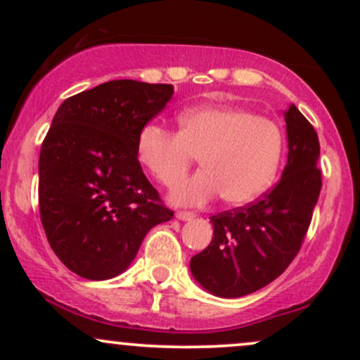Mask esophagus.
I'll return each instance as SVG.
<instances>
[{
  "label": "esophagus",
  "instance_id": "obj_1",
  "mask_svg": "<svg viewBox=\"0 0 360 360\" xmlns=\"http://www.w3.org/2000/svg\"><path fill=\"white\" fill-rule=\"evenodd\" d=\"M176 218H179V220H183V221H188V220H193L194 213H191V212H177Z\"/></svg>",
  "mask_w": 360,
  "mask_h": 360
}]
</instances>
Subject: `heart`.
<instances>
[{
	"label": "heart",
	"mask_w": 360,
	"mask_h": 360,
	"mask_svg": "<svg viewBox=\"0 0 360 360\" xmlns=\"http://www.w3.org/2000/svg\"><path fill=\"white\" fill-rule=\"evenodd\" d=\"M284 152L281 127L238 106H198L179 117V130L147 123L135 154L159 183L171 186L200 157L203 171L174 186L177 205H205L223 196L232 206L259 200L278 174Z\"/></svg>",
	"instance_id": "1"
}]
</instances>
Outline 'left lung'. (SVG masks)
<instances>
[{"label": "left lung", "instance_id": "obj_1", "mask_svg": "<svg viewBox=\"0 0 360 360\" xmlns=\"http://www.w3.org/2000/svg\"><path fill=\"white\" fill-rule=\"evenodd\" d=\"M288 164L254 203L213 214V238L191 259L194 279L214 296L240 298L267 286L296 257L320 196V142L295 105L284 111Z\"/></svg>", "mask_w": 360, "mask_h": 360}]
</instances>
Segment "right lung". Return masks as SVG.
Wrapping results in <instances>:
<instances>
[{"instance_id":"add662e5","label":"right lung","mask_w":360,"mask_h":360,"mask_svg":"<svg viewBox=\"0 0 360 360\" xmlns=\"http://www.w3.org/2000/svg\"><path fill=\"white\" fill-rule=\"evenodd\" d=\"M172 84L117 79L68 98L39 159V208L60 262L84 279L122 274L152 226L171 220L135 154L139 130Z\"/></svg>"}]
</instances>
